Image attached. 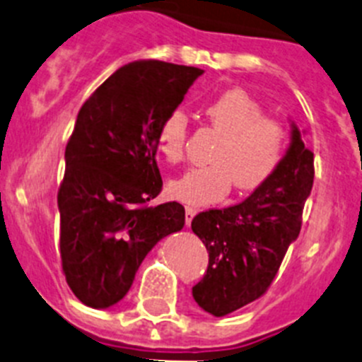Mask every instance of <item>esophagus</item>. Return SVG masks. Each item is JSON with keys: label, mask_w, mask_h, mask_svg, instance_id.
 <instances>
[{"label": "esophagus", "mask_w": 362, "mask_h": 362, "mask_svg": "<svg viewBox=\"0 0 362 362\" xmlns=\"http://www.w3.org/2000/svg\"><path fill=\"white\" fill-rule=\"evenodd\" d=\"M197 209L194 207H185V225H191V221H192V218H194V216H197Z\"/></svg>", "instance_id": "34e87169"}]
</instances>
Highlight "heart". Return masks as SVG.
Returning a JSON list of instances; mask_svg holds the SVG:
<instances>
[{
	"label": "heart",
	"instance_id": "obj_1",
	"mask_svg": "<svg viewBox=\"0 0 362 362\" xmlns=\"http://www.w3.org/2000/svg\"><path fill=\"white\" fill-rule=\"evenodd\" d=\"M212 127L223 135L209 168L187 171L170 182V194L189 205H211L223 200L235 185L239 192L261 187L276 171L288 146L282 123L264 117V109L243 89H230L216 96L205 109ZM187 114L171 110L157 132L162 157L178 164L185 157Z\"/></svg>",
	"mask_w": 362,
	"mask_h": 362
}]
</instances>
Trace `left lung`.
Instances as JSON below:
<instances>
[{
    "label": "left lung",
    "mask_w": 362,
    "mask_h": 362,
    "mask_svg": "<svg viewBox=\"0 0 362 362\" xmlns=\"http://www.w3.org/2000/svg\"><path fill=\"white\" fill-rule=\"evenodd\" d=\"M314 180V155L291 121V141L275 173L241 204L200 212L192 232L209 252L204 279L192 298L205 313L227 316L269 288L302 227Z\"/></svg>",
    "instance_id": "left-lung-1"
}]
</instances>
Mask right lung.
<instances>
[{
	"label": "right lung",
	"mask_w": 362,
	"mask_h": 362,
	"mask_svg": "<svg viewBox=\"0 0 362 362\" xmlns=\"http://www.w3.org/2000/svg\"><path fill=\"white\" fill-rule=\"evenodd\" d=\"M200 74L198 67L135 60L80 109L59 189L60 257L71 291L93 309L123 300L148 252L184 228L180 204L148 202L162 189L158 127Z\"/></svg>",
	"instance_id": "1"
}]
</instances>
